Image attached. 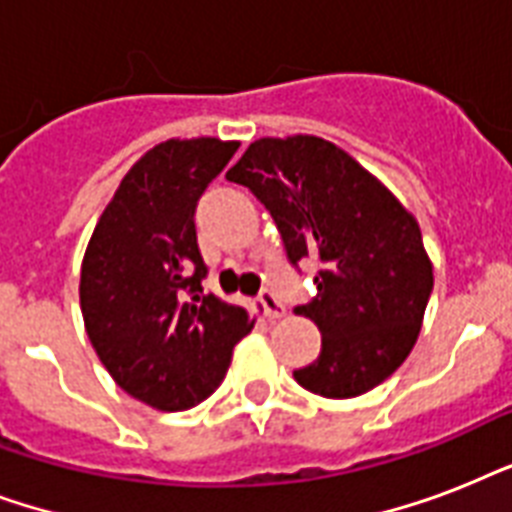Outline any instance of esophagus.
<instances>
[{
  "label": "esophagus",
  "mask_w": 512,
  "mask_h": 512,
  "mask_svg": "<svg viewBox=\"0 0 512 512\" xmlns=\"http://www.w3.org/2000/svg\"><path fill=\"white\" fill-rule=\"evenodd\" d=\"M260 305H263V311L268 319H281V316L287 313V308H284V303L279 300V295L271 292V289H263V292H260Z\"/></svg>",
  "instance_id": "obj_1"
}]
</instances>
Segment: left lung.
I'll return each mask as SVG.
<instances>
[{
    "label": "left lung",
    "instance_id": "left-lung-1",
    "mask_svg": "<svg viewBox=\"0 0 512 512\" xmlns=\"http://www.w3.org/2000/svg\"><path fill=\"white\" fill-rule=\"evenodd\" d=\"M271 212L289 263L316 257V292L295 308L321 332V353L295 380L324 398L361 396L412 353L433 292L414 215L329 140L260 138L228 170Z\"/></svg>",
    "mask_w": 512,
    "mask_h": 512
}]
</instances>
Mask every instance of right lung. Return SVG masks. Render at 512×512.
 <instances>
[{
	"instance_id": "obj_1",
	"label": "right lung",
	"mask_w": 512,
	"mask_h": 512,
	"mask_svg": "<svg viewBox=\"0 0 512 512\" xmlns=\"http://www.w3.org/2000/svg\"><path fill=\"white\" fill-rule=\"evenodd\" d=\"M236 140H167L140 156L103 209L82 260L92 348L124 393L183 412L215 393L255 319L201 289L196 204Z\"/></svg>"
}]
</instances>
